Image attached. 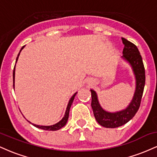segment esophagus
I'll return each mask as SVG.
<instances>
[{"label": "esophagus", "instance_id": "1", "mask_svg": "<svg viewBox=\"0 0 157 157\" xmlns=\"http://www.w3.org/2000/svg\"><path fill=\"white\" fill-rule=\"evenodd\" d=\"M91 82V81L89 80V83H90V82Z\"/></svg>", "mask_w": 157, "mask_h": 157}]
</instances>
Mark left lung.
<instances>
[{"mask_svg":"<svg viewBox=\"0 0 157 157\" xmlns=\"http://www.w3.org/2000/svg\"><path fill=\"white\" fill-rule=\"evenodd\" d=\"M124 48L122 58L127 61L132 68L136 79L135 92L128 106L122 111L109 112L104 110L98 101L96 91L91 89V108L96 120L100 125L113 128L123 125L134 117L140 106L142 94L145 83V68L137 47L134 44L122 37Z\"/></svg>","mask_w":157,"mask_h":157,"instance_id":"1","label":"left lung"}]
</instances>
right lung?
Wrapping results in <instances>:
<instances>
[{
  "label": "right lung",
  "mask_w": 157,
  "mask_h": 157,
  "mask_svg": "<svg viewBox=\"0 0 157 157\" xmlns=\"http://www.w3.org/2000/svg\"><path fill=\"white\" fill-rule=\"evenodd\" d=\"M25 46H23L22 48H21V49L20 50V52L18 53V55H17V58H16V63H17V60H18V57L20 55V53H21V52L22 51V49L23 48H24ZM15 67H14V70H13V88H15ZM76 92L75 94L73 95L72 97H71V99L69 100V102H68V105H67V108H66V113H65V115L63 117V118L62 119V120H60V122H57V123L55 124V125H48V126H46V125H35V124H33L31 122H29L30 123L32 124V125H33L34 126H35L36 128H40V129H43V130H46V131H57V130H59V129H60L61 128L63 127L64 125H66V122L68 121V115H69V110H70V108H71V104H72L73 102V100L74 99H75V97L76 96L77 94Z\"/></svg>",
  "instance_id": "1"
}]
</instances>
